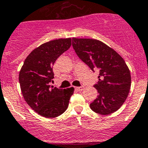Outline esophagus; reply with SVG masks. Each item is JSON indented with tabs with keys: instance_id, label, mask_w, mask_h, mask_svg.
I'll list each match as a JSON object with an SVG mask.
<instances>
[{
	"instance_id": "1",
	"label": "esophagus",
	"mask_w": 148,
	"mask_h": 148,
	"mask_svg": "<svg viewBox=\"0 0 148 148\" xmlns=\"http://www.w3.org/2000/svg\"><path fill=\"white\" fill-rule=\"evenodd\" d=\"M76 89L78 91H82L84 89V86H77V87H76Z\"/></svg>"
}]
</instances>
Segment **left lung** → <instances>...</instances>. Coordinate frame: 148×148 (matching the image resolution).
<instances>
[{"label":"left lung","mask_w":148,"mask_h":148,"mask_svg":"<svg viewBox=\"0 0 148 148\" xmlns=\"http://www.w3.org/2000/svg\"><path fill=\"white\" fill-rule=\"evenodd\" d=\"M77 56L93 71L99 70L95 85L98 96L90 104L92 111L104 115L120 108L129 95L131 75L125 60L110 46L93 38H72Z\"/></svg>","instance_id":"obj_1"}]
</instances>
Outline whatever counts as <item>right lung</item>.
Wrapping results in <instances>:
<instances>
[{"label":"right lung","mask_w":148,"mask_h":148,"mask_svg":"<svg viewBox=\"0 0 148 148\" xmlns=\"http://www.w3.org/2000/svg\"><path fill=\"white\" fill-rule=\"evenodd\" d=\"M71 45V38L44 43L32 51L19 72L21 90L32 110L46 118L61 115L66 110L74 87L59 89L51 85L54 78L53 65Z\"/></svg>","instance_id":"right-lung-1"}]
</instances>
